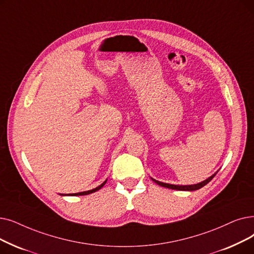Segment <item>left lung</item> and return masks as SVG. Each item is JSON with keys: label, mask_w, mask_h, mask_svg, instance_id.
Listing matches in <instances>:
<instances>
[{"label": "left lung", "mask_w": 254, "mask_h": 254, "mask_svg": "<svg viewBox=\"0 0 254 254\" xmlns=\"http://www.w3.org/2000/svg\"><path fill=\"white\" fill-rule=\"evenodd\" d=\"M216 174H217V173L213 174L212 176H209V178H208L207 180H205V181H203V182H201V183H199V184H196V185H190V186H179V185L165 184V183H161V182L156 181V180H153V179H152V181H153L154 183H156V184H158V185H160V186H162V187H165V188H168V189L180 190V191H195V190H198V189L202 188L203 186H205L207 183L211 182Z\"/></svg>", "instance_id": "1"}]
</instances>
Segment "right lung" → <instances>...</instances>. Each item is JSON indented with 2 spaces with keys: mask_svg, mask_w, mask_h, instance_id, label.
<instances>
[{
  "mask_svg": "<svg viewBox=\"0 0 254 254\" xmlns=\"http://www.w3.org/2000/svg\"><path fill=\"white\" fill-rule=\"evenodd\" d=\"M106 182L107 181H105L101 186H98L97 188H95V189H92V190H90V191H85V192H80V193H74V194H68V195H72V196H78V195H88V194H91V193H93V192H95V191H98L100 190L102 187L106 184Z\"/></svg>",
  "mask_w": 254,
  "mask_h": 254,
  "instance_id": "add662e5",
  "label": "right lung"
}]
</instances>
